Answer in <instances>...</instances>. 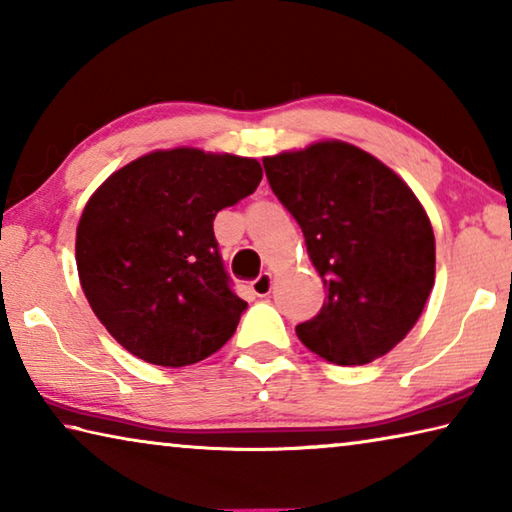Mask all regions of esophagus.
<instances>
[{
  "label": "esophagus",
  "instance_id": "esophagus-1",
  "mask_svg": "<svg viewBox=\"0 0 512 512\" xmlns=\"http://www.w3.org/2000/svg\"><path fill=\"white\" fill-rule=\"evenodd\" d=\"M250 289H253L255 296H259V298H266L268 293H271V289H273V275L268 273V271H264L262 275L257 277V280L250 282Z\"/></svg>",
  "mask_w": 512,
  "mask_h": 512
}]
</instances>
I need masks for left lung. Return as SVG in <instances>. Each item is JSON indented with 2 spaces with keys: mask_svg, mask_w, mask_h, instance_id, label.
<instances>
[{
  "mask_svg": "<svg viewBox=\"0 0 512 512\" xmlns=\"http://www.w3.org/2000/svg\"><path fill=\"white\" fill-rule=\"evenodd\" d=\"M268 185L298 221L327 298L296 327L336 366L391 352L418 323L436 277V239L411 187L375 155L329 140L264 158Z\"/></svg>",
  "mask_w": 512,
  "mask_h": 512,
  "instance_id": "obj_1",
  "label": "left lung"
}]
</instances>
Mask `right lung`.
<instances>
[{
  "label": "right lung",
  "mask_w": 512,
  "mask_h": 512,
  "mask_svg": "<svg viewBox=\"0 0 512 512\" xmlns=\"http://www.w3.org/2000/svg\"><path fill=\"white\" fill-rule=\"evenodd\" d=\"M262 180L255 158L153 151L112 173L76 228L85 298L119 345L180 368L221 350L246 300L230 287L214 216Z\"/></svg>",
  "instance_id": "add662e5"
}]
</instances>
